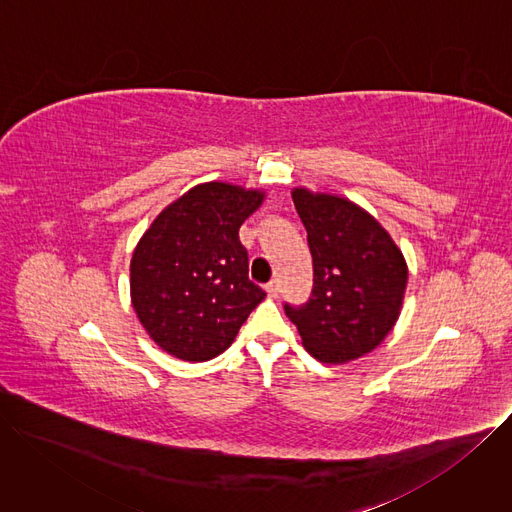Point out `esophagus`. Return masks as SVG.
I'll list each match as a JSON object with an SVG mask.
<instances>
[{"label": "esophagus", "instance_id": "esophagus-1", "mask_svg": "<svg viewBox=\"0 0 512 512\" xmlns=\"http://www.w3.org/2000/svg\"><path fill=\"white\" fill-rule=\"evenodd\" d=\"M265 291H267V296H269V298H277V294H279L277 281H269V283L265 285Z\"/></svg>", "mask_w": 512, "mask_h": 512}]
</instances>
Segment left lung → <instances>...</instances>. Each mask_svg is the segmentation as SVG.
<instances>
[{"label":"left lung","mask_w":512,"mask_h":512,"mask_svg":"<svg viewBox=\"0 0 512 512\" xmlns=\"http://www.w3.org/2000/svg\"><path fill=\"white\" fill-rule=\"evenodd\" d=\"M308 231L314 289L304 308L285 306L304 348L326 364L373 352L399 320L407 261L377 218L356 202L298 186L291 190Z\"/></svg>","instance_id":"8db88e82"}]
</instances>
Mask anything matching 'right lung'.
Returning <instances> with one entry per match:
<instances>
[{
    "mask_svg": "<svg viewBox=\"0 0 512 512\" xmlns=\"http://www.w3.org/2000/svg\"><path fill=\"white\" fill-rule=\"evenodd\" d=\"M263 200L261 188L202 182L170 202L137 241L131 304L164 352L188 362L218 356L265 300L239 241L241 225Z\"/></svg>",
    "mask_w": 512,
    "mask_h": 512,
    "instance_id": "obj_1",
    "label": "right lung"
}]
</instances>
